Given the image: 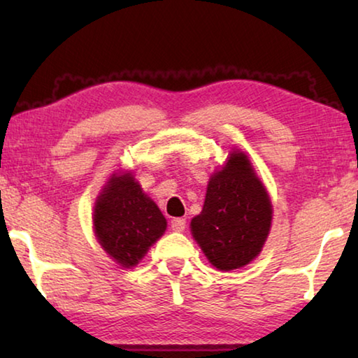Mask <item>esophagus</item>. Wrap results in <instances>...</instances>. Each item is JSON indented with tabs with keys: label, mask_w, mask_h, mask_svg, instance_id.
Here are the masks:
<instances>
[{
	"label": "esophagus",
	"mask_w": 358,
	"mask_h": 358,
	"mask_svg": "<svg viewBox=\"0 0 358 358\" xmlns=\"http://www.w3.org/2000/svg\"><path fill=\"white\" fill-rule=\"evenodd\" d=\"M171 227H172V230H175V232H183L186 227V221L183 220V217H173V220L171 221Z\"/></svg>",
	"instance_id": "34e87169"
}]
</instances>
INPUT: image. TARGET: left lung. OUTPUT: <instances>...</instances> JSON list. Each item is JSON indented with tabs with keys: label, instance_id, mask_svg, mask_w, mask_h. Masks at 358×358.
I'll use <instances>...</instances> for the list:
<instances>
[{
	"label": "left lung",
	"instance_id": "1",
	"mask_svg": "<svg viewBox=\"0 0 358 358\" xmlns=\"http://www.w3.org/2000/svg\"><path fill=\"white\" fill-rule=\"evenodd\" d=\"M271 202L245 153H230L210 178L202 213L192 235L217 270L240 268L257 256L268 235Z\"/></svg>",
	"mask_w": 358,
	"mask_h": 358
}]
</instances>
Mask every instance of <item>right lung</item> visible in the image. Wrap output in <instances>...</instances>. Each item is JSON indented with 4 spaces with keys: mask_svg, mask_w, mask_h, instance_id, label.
<instances>
[{
    "mask_svg": "<svg viewBox=\"0 0 358 358\" xmlns=\"http://www.w3.org/2000/svg\"><path fill=\"white\" fill-rule=\"evenodd\" d=\"M93 222L101 246L128 268L138 264L167 227L161 210L131 173L107 181L96 202Z\"/></svg>",
    "mask_w": 358,
    "mask_h": 358,
    "instance_id": "1",
    "label": "right lung"
}]
</instances>
